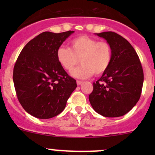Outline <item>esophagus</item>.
Here are the masks:
<instances>
[{
    "label": "esophagus",
    "mask_w": 155,
    "mask_h": 155,
    "mask_svg": "<svg viewBox=\"0 0 155 155\" xmlns=\"http://www.w3.org/2000/svg\"><path fill=\"white\" fill-rule=\"evenodd\" d=\"M82 81H79V80H77L76 81V83H77V85H82Z\"/></svg>",
    "instance_id": "esophagus-1"
}]
</instances>
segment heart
I'll use <instances>...</instances> for the list:
<instances>
[{
    "mask_svg": "<svg viewBox=\"0 0 155 155\" xmlns=\"http://www.w3.org/2000/svg\"><path fill=\"white\" fill-rule=\"evenodd\" d=\"M70 48L61 46L56 51L59 64L70 72L79 64L82 65L72 72L77 79H87L94 73L100 76L109 68L112 58V46L108 42L98 41L87 35L79 36L70 40Z\"/></svg>",
    "mask_w": 155,
    "mask_h": 155,
    "instance_id": "heart-1",
    "label": "heart"
}]
</instances>
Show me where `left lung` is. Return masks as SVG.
Returning <instances> with one entry per match:
<instances>
[{
    "label": "left lung",
    "mask_w": 155,
    "mask_h": 155,
    "mask_svg": "<svg viewBox=\"0 0 155 155\" xmlns=\"http://www.w3.org/2000/svg\"><path fill=\"white\" fill-rule=\"evenodd\" d=\"M111 45L112 58L109 68L93 82L89 101L100 115L109 118L125 115L141 96L144 74L139 56L130 43L112 31L97 34Z\"/></svg>",
    "instance_id": "obj_1"
}]
</instances>
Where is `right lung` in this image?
Instances as JSON below:
<instances>
[{
    "label": "right lung",
    "instance_id": "obj_1",
    "mask_svg": "<svg viewBox=\"0 0 155 155\" xmlns=\"http://www.w3.org/2000/svg\"><path fill=\"white\" fill-rule=\"evenodd\" d=\"M74 32H43L21 50L13 69L18 101L30 115L47 119L60 114L77 87L57 61L56 51Z\"/></svg>",
    "mask_w": 155,
    "mask_h": 155
}]
</instances>
